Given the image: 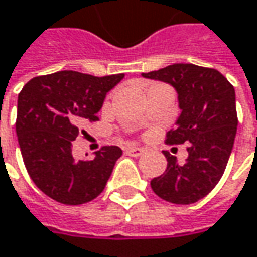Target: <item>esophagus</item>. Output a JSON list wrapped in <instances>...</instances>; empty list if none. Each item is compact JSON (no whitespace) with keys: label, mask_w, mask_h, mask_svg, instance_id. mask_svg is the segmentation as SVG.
Here are the masks:
<instances>
[{"label":"esophagus","mask_w":257,"mask_h":257,"mask_svg":"<svg viewBox=\"0 0 257 257\" xmlns=\"http://www.w3.org/2000/svg\"><path fill=\"white\" fill-rule=\"evenodd\" d=\"M125 153H126L128 156H132V157H140L144 153V150L143 148H140V147H128V148L125 150Z\"/></svg>","instance_id":"1"}]
</instances>
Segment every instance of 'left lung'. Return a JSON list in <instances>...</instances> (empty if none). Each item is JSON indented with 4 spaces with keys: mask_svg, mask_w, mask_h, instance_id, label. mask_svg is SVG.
Returning a JSON list of instances; mask_svg holds the SVG:
<instances>
[{
    "mask_svg": "<svg viewBox=\"0 0 257 257\" xmlns=\"http://www.w3.org/2000/svg\"><path fill=\"white\" fill-rule=\"evenodd\" d=\"M143 77L170 84L177 91L182 113L166 144H188L189 153L179 164L164 151L167 169L151 180V188L167 202L195 204L217 186L230 159L238 123L234 87L217 69L193 64H173Z\"/></svg>",
    "mask_w": 257,
    "mask_h": 257,
    "instance_id": "1",
    "label": "left lung"
}]
</instances>
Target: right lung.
<instances>
[{"instance_id": "obj_1", "label": "right lung", "mask_w": 257, "mask_h": 257, "mask_svg": "<svg viewBox=\"0 0 257 257\" xmlns=\"http://www.w3.org/2000/svg\"><path fill=\"white\" fill-rule=\"evenodd\" d=\"M123 74L93 77L58 71L32 78L17 100L16 132L26 170L45 195L64 205L87 204L103 192L122 150L106 145L88 161L75 160L72 141L98 120L106 94Z\"/></svg>"}]
</instances>
